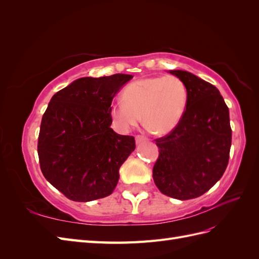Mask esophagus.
Wrapping results in <instances>:
<instances>
[{
	"label": "esophagus",
	"mask_w": 259,
	"mask_h": 259,
	"mask_svg": "<svg viewBox=\"0 0 259 259\" xmlns=\"http://www.w3.org/2000/svg\"><path fill=\"white\" fill-rule=\"evenodd\" d=\"M146 140H148V138L145 137V136H142V135H137L136 136V144H140V143H143V142H146Z\"/></svg>",
	"instance_id": "esophagus-1"
}]
</instances>
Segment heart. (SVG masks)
Returning <instances> with one entry per match:
<instances>
[{
	"instance_id": "heart-1",
	"label": "heart",
	"mask_w": 259,
	"mask_h": 259,
	"mask_svg": "<svg viewBox=\"0 0 259 259\" xmlns=\"http://www.w3.org/2000/svg\"><path fill=\"white\" fill-rule=\"evenodd\" d=\"M188 90L175 75L144 77L130 83L123 99L110 106V116L116 128L127 132L143 117L145 126L155 135L173 131L186 111Z\"/></svg>"
}]
</instances>
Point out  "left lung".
Masks as SVG:
<instances>
[{
	"label": "left lung",
	"instance_id": "8db88e82",
	"mask_svg": "<svg viewBox=\"0 0 259 259\" xmlns=\"http://www.w3.org/2000/svg\"><path fill=\"white\" fill-rule=\"evenodd\" d=\"M169 72L186 84L188 101L177 126L155 139L159 156L152 176L163 194L189 200L208 191L228 165L229 109L214 85L183 70Z\"/></svg>",
	"mask_w": 259,
	"mask_h": 259
}]
</instances>
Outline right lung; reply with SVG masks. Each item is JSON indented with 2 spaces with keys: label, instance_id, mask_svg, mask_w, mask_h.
<instances>
[{
  "label": "right lung",
  "instance_id": "obj_1",
  "mask_svg": "<svg viewBox=\"0 0 259 259\" xmlns=\"http://www.w3.org/2000/svg\"><path fill=\"white\" fill-rule=\"evenodd\" d=\"M132 77H81L52 97L38 134V161L44 177L69 200L108 197L119 182L135 138L110 127V106Z\"/></svg>",
  "mask_w": 259,
  "mask_h": 259
}]
</instances>
